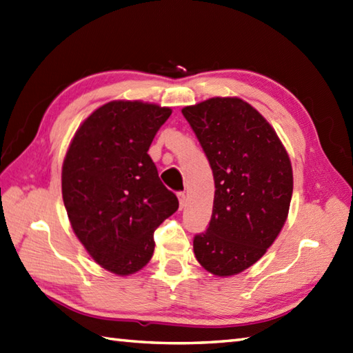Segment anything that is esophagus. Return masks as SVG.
I'll list each match as a JSON object with an SVG mask.
<instances>
[{
	"label": "esophagus",
	"instance_id": "obj_1",
	"mask_svg": "<svg viewBox=\"0 0 353 353\" xmlns=\"http://www.w3.org/2000/svg\"><path fill=\"white\" fill-rule=\"evenodd\" d=\"M178 201H179V208L185 207V194L183 192L178 193Z\"/></svg>",
	"mask_w": 353,
	"mask_h": 353
}]
</instances>
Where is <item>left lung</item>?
Wrapping results in <instances>:
<instances>
[{"instance_id":"left-lung-1","label":"left lung","mask_w":353,"mask_h":353,"mask_svg":"<svg viewBox=\"0 0 353 353\" xmlns=\"http://www.w3.org/2000/svg\"><path fill=\"white\" fill-rule=\"evenodd\" d=\"M213 169V214L194 236V256L216 276L246 270L265 254L287 221L293 169L276 131L236 97L183 108Z\"/></svg>"}]
</instances>
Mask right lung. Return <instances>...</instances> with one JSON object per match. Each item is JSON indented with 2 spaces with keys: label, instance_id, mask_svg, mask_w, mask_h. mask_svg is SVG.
Here are the masks:
<instances>
[{
  "label": "right lung",
  "instance_id": "obj_1",
  "mask_svg": "<svg viewBox=\"0 0 353 353\" xmlns=\"http://www.w3.org/2000/svg\"><path fill=\"white\" fill-rule=\"evenodd\" d=\"M170 114L143 101H110L80 125L63 160L70 226L93 260L117 276L150 263L154 231L179 205L148 155Z\"/></svg>",
  "mask_w": 353,
  "mask_h": 353
}]
</instances>
